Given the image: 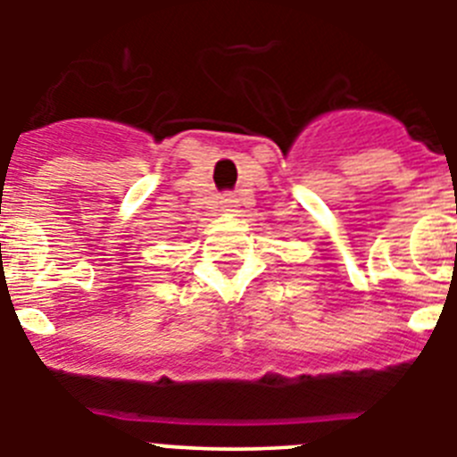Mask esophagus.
I'll list each match as a JSON object with an SVG mask.
<instances>
[{"instance_id": "esophagus-1", "label": "esophagus", "mask_w": 457, "mask_h": 457, "mask_svg": "<svg viewBox=\"0 0 457 457\" xmlns=\"http://www.w3.org/2000/svg\"><path fill=\"white\" fill-rule=\"evenodd\" d=\"M221 204H224V208H236V205H233V204H236V201H233V199H224V201H221Z\"/></svg>"}]
</instances>
